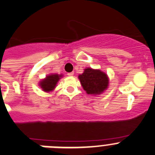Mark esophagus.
I'll list each match as a JSON object with an SVG mask.
<instances>
[{"instance_id": "34e87169", "label": "esophagus", "mask_w": 155, "mask_h": 155, "mask_svg": "<svg viewBox=\"0 0 155 155\" xmlns=\"http://www.w3.org/2000/svg\"><path fill=\"white\" fill-rule=\"evenodd\" d=\"M73 74H74V73H73V72H71V73H67V75H68L69 76H73Z\"/></svg>"}]
</instances>
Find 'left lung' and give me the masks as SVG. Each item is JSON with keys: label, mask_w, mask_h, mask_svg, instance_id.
I'll list each match as a JSON object with an SVG mask.
<instances>
[{"label": "left lung", "mask_w": 155, "mask_h": 155, "mask_svg": "<svg viewBox=\"0 0 155 155\" xmlns=\"http://www.w3.org/2000/svg\"><path fill=\"white\" fill-rule=\"evenodd\" d=\"M83 89L88 94H101L107 88L109 78L100 70L86 68L79 76Z\"/></svg>", "instance_id": "left-lung-1"}]
</instances>
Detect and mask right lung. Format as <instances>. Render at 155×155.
<instances>
[{
  "label": "right lung",
  "mask_w": 155,
  "mask_h": 155,
  "mask_svg": "<svg viewBox=\"0 0 155 155\" xmlns=\"http://www.w3.org/2000/svg\"><path fill=\"white\" fill-rule=\"evenodd\" d=\"M63 75L61 74H51L46 76L44 79L40 81L39 86L42 88V90L46 92L53 91L56 87L57 83L62 77Z\"/></svg>",
  "instance_id": "add662e5"
}]
</instances>
